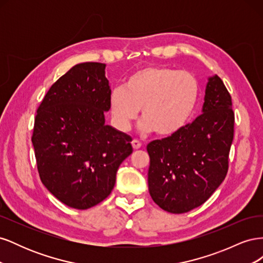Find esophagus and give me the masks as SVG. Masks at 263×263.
<instances>
[{
	"instance_id": "1",
	"label": "esophagus",
	"mask_w": 263,
	"mask_h": 263,
	"mask_svg": "<svg viewBox=\"0 0 263 263\" xmlns=\"http://www.w3.org/2000/svg\"><path fill=\"white\" fill-rule=\"evenodd\" d=\"M132 146L134 149H139V148H141V142L138 141L137 139H134L132 141Z\"/></svg>"
}]
</instances>
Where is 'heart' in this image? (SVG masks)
<instances>
[{
    "instance_id": "b5f03b06",
    "label": "heart",
    "mask_w": 263,
    "mask_h": 263,
    "mask_svg": "<svg viewBox=\"0 0 263 263\" xmlns=\"http://www.w3.org/2000/svg\"><path fill=\"white\" fill-rule=\"evenodd\" d=\"M198 98L200 84L192 73L150 66L133 73L124 89H115L110 94L109 106L121 129L128 128L141 109L142 129L169 136L187 123Z\"/></svg>"
}]
</instances>
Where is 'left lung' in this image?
<instances>
[{
	"instance_id": "8db88e82",
	"label": "left lung",
	"mask_w": 263,
	"mask_h": 263,
	"mask_svg": "<svg viewBox=\"0 0 263 263\" xmlns=\"http://www.w3.org/2000/svg\"><path fill=\"white\" fill-rule=\"evenodd\" d=\"M203 112L170 136L149 142V193L172 214L205 203L226 178L234 139L232 97L218 76L209 79Z\"/></svg>"
}]
</instances>
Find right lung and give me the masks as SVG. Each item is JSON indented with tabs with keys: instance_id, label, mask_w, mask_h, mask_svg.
<instances>
[{
	"instance_id": "add662e5",
	"label": "right lung",
	"mask_w": 263,
	"mask_h": 263,
	"mask_svg": "<svg viewBox=\"0 0 263 263\" xmlns=\"http://www.w3.org/2000/svg\"><path fill=\"white\" fill-rule=\"evenodd\" d=\"M105 63L84 62L55 81L37 108L31 142L43 184L69 208L87 210L110 194L130 136L105 125Z\"/></svg>"
}]
</instances>
